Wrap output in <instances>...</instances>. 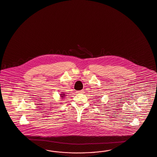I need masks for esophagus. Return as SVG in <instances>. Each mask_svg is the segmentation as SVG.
Returning <instances> with one entry per match:
<instances>
[{
    "mask_svg": "<svg viewBox=\"0 0 157 157\" xmlns=\"http://www.w3.org/2000/svg\"><path fill=\"white\" fill-rule=\"evenodd\" d=\"M83 93V90H79V91H77L76 93Z\"/></svg>",
    "mask_w": 157,
    "mask_h": 157,
    "instance_id": "34e87169",
    "label": "esophagus"
}]
</instances>
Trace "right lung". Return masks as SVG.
I'll return each instance as SVG.
<instances>
[{"label": "right lung", "mask_w": 157, "mask_h": 157, "mask_svg": "<svg viewBox=\"0 0 157 157\" xmlns=\"http://www.w3.org/2000/svg\"><path fill=\"white\" fill-rule=\"evenodd\" d=\"M60 96H61V98H64L65 96V94H60Z\"/></svg>", "instance_id": "obj_1"}]
</instances>
